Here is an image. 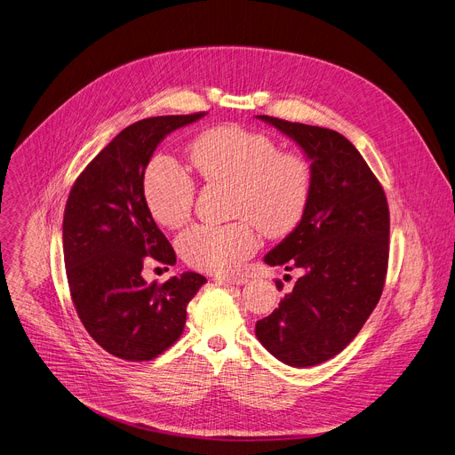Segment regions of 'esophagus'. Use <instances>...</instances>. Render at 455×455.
<instances>
[{"instance_id":"1","label":"esophagus","mask_w":455,"mask_h":455,"mask_svg":"<svg viewBox=\"0 0 455 455\" xmlns=\"http://www.w3.org/2000/svg\"><path fill=\"white\" fill-rule=\"evenodd\" d=\"M216 281L225 283V284H244L249 279H246L244 275H220V277H216Z\"/></svg>"}]
</instances>
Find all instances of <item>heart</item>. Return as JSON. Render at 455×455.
I'll return each instance as SVG.
<instances>
[{"mask_svg":"<svg viewBox=\"0 0 455 455\" xmlns=\"http://www.w3.org/2000/svg\"><path fill=\"white\" fill-rule=\"evenodd\" d=\"M188 159L203 181L232 185L230 214L241 218L185 230L178 249L190 267L204 272L235 270L259 249L257 226L268 237H283L303 220L312 192L310 163L298 152L279 150L267 134L220 125L190 143ZM143 192L157 223L178 228L188 221L196 188L174 159L154 157L148 163Z\"/></svg>","mask_w":455,"mask_h":455,"instance_id":"1","label":"heart"}]
</instances>
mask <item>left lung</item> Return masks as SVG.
Returning a JSON list of instances; mask_svg holds the SVG:
<instances>
[{"instance_id":"1","label":"left lung","mask_w":455,"mask_h":455,"mask_svg":"<svg viewBox=\"0 0 455 455\" xmlns=\"http://www.w3.org/2000/svg\"><path fill=\"white\" fill-rule=\"evenodd\" d=\"M256 117L296 141L312 167L303 220L265 256L267 265L298 270L299 277L279 307L256 323V336L281 363L314 366L357 336L381 298L388 203L363 156L339 132Z\"/></svg>"}]
</instances>
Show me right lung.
<instances>
[{
    "mask_svg": "<svg viewBox=\"0 0 455 455\" xmlns=\"http://www.w3.org/2000/svg\"><path fill=\"white\" fill-rule=\"evenodd\" d=\"M206 112L157 116L121 131L76 180L63 216V256L76 312L92 339L127 361H148L178 341L187 305L206 283L183 272L147 283L150 261L174 265L176 252L157 228L143 178L157 145Z\"/></svg>",
    "mask_w": 455,
    "mask_h": 455,
    "instance_id": "obj_1",
    "label": "right lung"
}]
</instances>
